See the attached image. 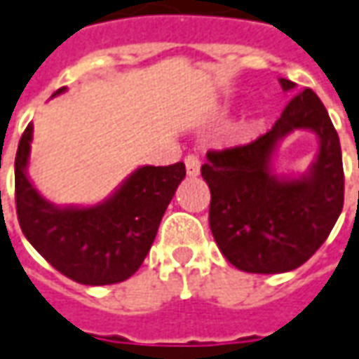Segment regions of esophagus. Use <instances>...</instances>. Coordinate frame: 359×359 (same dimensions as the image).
<instances>
[{"label": "esophagus", "mask_w": 359, "mask_h": 359, "mask_svg": "<svg viewBox=\"0 0 359 359\" xmlns=\"http://www.w3.org/2000/svg\"><path fill=\"white\" fill-rule=\"evenodd\" d=\"M199 170H201V162H199V158L195 154L185 156V172L189 177H197L199 175Z\"/></svg>", "instance_id": "34e87169"}]
</instances>
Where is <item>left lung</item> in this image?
Here are the masks:
<instances>
[{
	"instance_id": "1",
	"label": "left lung",
	"mask_w": 359,
	"mask_h": 359,
	"mask_svg": "<svg viewBox=\"0 0 359 359\" xmlns=\"http://www.w3.org/2000/svg\"><path fill=\"white\" fill-rule=\"evenodd\" d=\"M281 90L295 83L279 78ZM295 130L317 135L313 164L297 178L278 175V142ZM201 175L211 189L209 226L222 256L248 273L299 268L328 238L344 205L338 133L313 90L293 95L266 135L244 147L209 150Z\"/></svg>"
}]
</instances>
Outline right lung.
Masks as SVG:
<instances>
[{
  "label": "right lung",
  "mask_w": 359,
  "mask_h": 359,
  "mask_svg": "<svg viewBox=\"0 0 359 359\" xmlns=\"http://www.w3.org/2000/svg\"><path fill=\"white\" fill-rule=\"evenodd\" d=\"M60 88L52 97L64 93ZM33 125L15 156V203L25 238L62 276L83 285L128 279L147 258L160 221L185 177L184 162L140 165L101 203L54 205L29 180Z\"/></svg>",
  "instance_id": "1"
}]
</instances>
